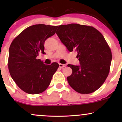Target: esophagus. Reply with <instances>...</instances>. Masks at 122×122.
I'll use <instances>...</instances> for the list:
<instances>
[{
	"mask_svg": "<svg viewBox=\"0 0 122 122\" xmlns=\"http://www.w3.org/2000/svg\"><path fill=\"white\" fill-rule=\"evenodd\" d=\"M66 66L65 64H59V67L60 68H64V67Z\"/></svg>",
	"mask_w": 122,
	"mask_h": 122,
	"instance_id": "1",
	"label": "esophagus"
}]
</instances>
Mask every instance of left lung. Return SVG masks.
I'll use <instances>...</instances> for the list:
<instances>
[{"label":"left lung","instance_id":"left-lung-1","mask_svg":"<svg viewBox=\"0 0 122 122\" xmlns=\"http://www.w3.org/2000/svg\"><path fill=\"white\" fill-rule=\"evenodd\" d=\"M56 34L69 51L77 52L80 65H68L72 69L67 77L70 86L82 94L96 91L107 79L112 60L103 35L93 27L77 23L60 25Z\"/></svg>","mask_w":122,"mask_h":122}]
</instances>
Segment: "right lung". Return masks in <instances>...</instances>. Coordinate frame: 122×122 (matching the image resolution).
<instances>
[{"instance_id": "1", "label": "right lung", "mask_w": 122, "mask_h": 122, "mask_svg": "<svg viewBox=\"0 0 122 122\" xmlns=\"http://www.w3.org/2000/svg\"><path fill=\"white\" fill-rule=\"evenodd\" d=\"M58 26L35 25L22 31L12 41L9 49L8 67L12 79L22 91L34 95L50 85L59 65H45L37 56L44 52V43L55 34Z\"/></svg>"}]
</instances>
